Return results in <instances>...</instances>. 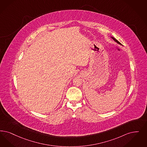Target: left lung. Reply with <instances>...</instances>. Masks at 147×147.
Returning a JSON list of instances; mask_svg holds the SVG:
<instances>
[{
	"instance_id": "8db88e82",
	"label": "left lung",
	"mask_w": 147,
	"mask_h": 147,
	"mask_svg": "<svg viewBox=\"0 0 147 147\" xmlns=\"http://www.w3.org/2000/svg\"><path fill=\"white\" fill-rule=\"evenodd\" d=\"M111 37L112 38V39H113L114 41H115L118 44H119V45H121V44L119 41H117V40L115 38H114V37H113V36H111Z\"/></svg>"
}]
</instances>
